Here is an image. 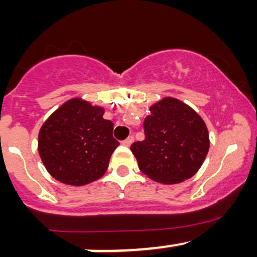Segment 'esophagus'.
I'll use <instances>...</instances> for the list:
<instances>
[{"instance_id":"obj_1","label":"esophagus","mask_w":257,"mask_h":257,"mask_svg":"<svg viewBox=\"0 0 257 257\" xmlns=\"http://www.w3.org/2000/svg\"><path fill=\"white\" fill-rule=\"evenodd\" d=\"M133 141H134V138H133V137H129V138H126L125 141H123V142H121V144H123V145H125V147H129V145H131L132 143H133Z\"/></svg>"}]
</instances>
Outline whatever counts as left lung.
<instances>
[{
	"mask_svg": "<svg viewBox=\"0 0 257 257\" xmlns=\"http://www.w3.org/2000/svg\"><path fill=\"white\" fill-rule=\"evenodd\" d=\"M144 119L145 139L131 150L142 173L162 184H179L198 173L209 152L205 121L177 98L150 105Z\"/></svg>",
	"mask_w": 257,
	"mask_h": 257,
	"instance_id": "left-lung-1",
	"label": "left lung"
}]
</instances>
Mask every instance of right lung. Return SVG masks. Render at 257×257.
I'll return each instance as SVG.
<instances>
[{"label": "right lung", "instance_id": "1", "mask_svg": "<svg viewBox=\"0 0 257 257\" xmlns=\"http://www.w3.org/2000/svg\"><path fill=\"white\" fill-rule=\"evenodd\" d=\"M104 108L72 98L49 115L38 134V153L46 169L67 185L82 186L107 172L119 143Z\"/></svg>", "mask_w": 257, "mask_h": 257}]
</instances>
